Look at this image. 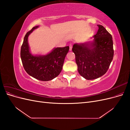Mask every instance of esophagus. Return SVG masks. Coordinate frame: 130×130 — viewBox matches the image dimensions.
<instances>
[{
  "label": "esophagus",
  "mask_w": 130,
  "mask_h": 130,
  "mask_svg": "<svg viewBox=\"0 0 130 130\" xmlns=\"http://www.w3.org/2000/svg\"><path fill=\"white\" fill-rule=\"evenodd\" d=\"M72 47H73V46H72V45L70 44H69V50H70V51H71V50H72Z\"/></svg>",
  "instance_id": "34e87169"
}]
</instances>
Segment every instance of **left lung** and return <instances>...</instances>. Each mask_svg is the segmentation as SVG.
I'll return each instance as SVG.
<instances>
[{
    "label": "left lung",
    "instance_id": "1",
    "mask_svg": "<svg viewBox=\"0 0 130 130\" xmlns=\"http://www.w3.org/2000/svg\"><path fill=\"white\" fill-rule=\"evenodd\" d=\"M93 42L74 44L72 48L75 55L78 72L87 80H94L104 75L113 60L114 50L112 37L101 25Z\"/></svg>",
    "mask_w": 130,
    "mask_h": 130
}]
</instances>
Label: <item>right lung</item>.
<instances>
[{
    "mask_svg": "<svg viewBox=\"0 0 130 130\" xmlns=\"http://www.w3.org/2000/svg\"><path fill=\"white\" fill-rule=\"evenodd\" d=\"M38 27H32L26 34L21 46V57L24 68L29 75L41 81H50L61 73L69 46L54 48L46 55H32L30 53L27 38L29 35Z\"/></svg>",
    "mask_w": 130,
    "mask_h": 130,
    "instance_id": "1",
    "label": "right lung"
}]
</instances>
